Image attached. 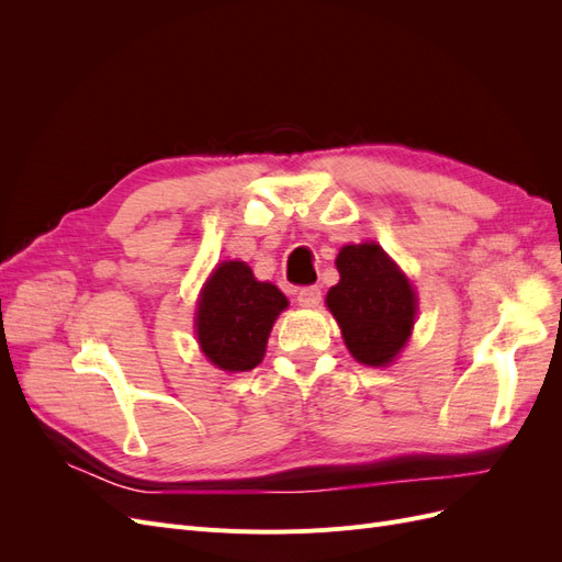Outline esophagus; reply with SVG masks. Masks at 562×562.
<instances>
[{"mask_svg": "<svg viewBox=\"0 0 562 562\" xmlns=\"http://www.w3.org/2000/svg\"><path fill=\"white\" fill-rule=\"evenodd\" d=\"M297 302L302 307H316L321 302V288L318 285H304L297 291Z\"/></svg>", "mask_w": 562, "mask_h": 562, "instance_id": "34e87169", "label": "esophagus"}]
</instances>
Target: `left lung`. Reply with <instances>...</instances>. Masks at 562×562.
I'll return each instance as SVG.
<instances>
[{
  "label": "left lung",
  "instance_id": "8db88e82",
  "mask_svg": "<svg viewBox=\"0 0 562 562\" xmlns=\"http://www.w3.org/2000/svg\"><path fill=\"white\" fill-rule=\"evenodd\" d=\"M339 283L328 291V310L359 363L386 366L411 337L417 300L413 285L378 244L345 246L337 255Z\"/></svg>",
  "mask_w": 562,
  "mask_h": 562
}]
</instances>
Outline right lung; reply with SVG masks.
I'll return each mask as SVG.
<instances>
[{"instance_id":"add662e5","label":"right lung","mask_w":562,"mask_h":562,"mask_svg":"<svg viewBox=\"0 0 562 562\" xmlns=\"http://www.w3.org/2000/svg\"><path fill=\"white\" fill-rule=\"evenodd\" d=\"M285 307L288 300L279 288L255 281L246 262H223L199 302V345L217 368L252 370L265 356L271 323Z\"/></svg>"}]
</instances>
